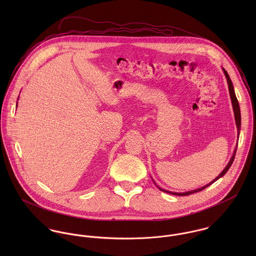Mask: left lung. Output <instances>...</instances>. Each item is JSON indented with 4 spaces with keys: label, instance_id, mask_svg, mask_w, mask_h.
Listing matches in <instances>:
<instances>
[{
    "label": "left lung",
    "instance_id": "obj_1",
    "mask_svg": "<svg viewBox=\"0 0 256 256\" xmlns=\"http://www.w3.org/2000/svg\"><path fill=\"white\" fill-rule=\"evenodd\" d=\"M222 71H224V76H226V82H228V92H230V100H232V110H234V120H236V127H238V135L240 136V123H242V122H240L242 118H240V104H238V98H236V96L234 90V86H232V80H230V78L228 74L226 73V71L224 68H222ZM236 148H238V145H236L234 150V154H232V156L230 162H228V164L226 166V168H224V170L220 174L219 176H218L215 180H213L211 182L208 183V184H206V185H204V186H202V187H200V188H197V189H194V190H190V191H186V192H172V191H168V190H166V189L160 188V186H158V185L154 183H154L158 187V189H160V191H164V192H166V193H170V194H172V195H178V196L190 195V194H192V193H196V192L202 191L203 189H205L206 187H208V186H210L211 184H213L215 182H217L219 178H222V176L226 174V172L228 170V168H230V166H232V162H234V160Z\"/></svg>",
    "mask_w": 256,
    "mask_h": 256
}]
</instances>
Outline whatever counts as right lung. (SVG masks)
Returning a JSON list of instances; mask_svg holds the SVG:
<instances>
[{
  "mask_svg": "<svg viewBox=\"0 0 256 256\" xmlns=\"http://www.w3.org/2000/svg\"><path fill=\"white\" fill-rule=\"evenodd\" d=\"M16 106H18V102H16Z\"/></svg>",
  "mask_w": 256,
  "mask_h": 256,
  "instance_id": "add662e5",
  "label": "right lung"
}]
</instances>
